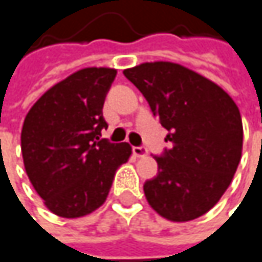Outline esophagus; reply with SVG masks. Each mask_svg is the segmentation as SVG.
<instances>
[{
  "instance_id": "esophagus-1",
  "label": "esophagus",
  "mask_w": 262,
  "mask_h": 262,
  "mask_svg": "<svg viewBox=\"0 0 262 262\" xmlns=\"http://www.w3.org/2000/svg\"><path fill=\"white\" fill-rule=\"evenodd\" d=\"M132 152L135 157H144V155H147V147L146 146H134Z\"/></svg>"
}]
</instances>
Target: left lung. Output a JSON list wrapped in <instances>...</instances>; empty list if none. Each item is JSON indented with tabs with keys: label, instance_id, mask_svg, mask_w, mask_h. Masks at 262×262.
Masks as SVG:
<instances>
[{
	"label": "left lung",
	"instance_id": "left-lung-1",
	"mask_svg": "<svg viewBox=\"0 0 262 262\" xmlns=\"http://www.w3.org/2000/svg\"><path fill=\"white\" fill-rule=\"evenodd\" d=\"M124 76L167 130L169 147L155 157L158 174L144 183L149 205L174 222L200 217L219 202L241 161L237 105L219 85L177 63H143Z\"/></svg>",
	"mask_w": 262,
	"mask_h": 262
}]
</instances>
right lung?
I'll return each mask as SVG.
<instances>
[{
  "label": "right lung",
  "mask_w": 262,
  "mask_h": 262,
  "mask_svg": "<svg viewBox=\"0 0 262 262\" xmlns=\"http://www.w3.org/2000/svg\"><path fill=\"white\" fill-rule=\"evenodd\" d=\"M112 68H85L49 88L26 115L21 152L28 177L45 205L60 217L90 214L105 202L115 172L132 154L101 132Z\"/></svg>",
  "instance_id": "right-lung-1"
}]
</instances>
